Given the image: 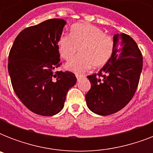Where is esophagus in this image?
Wrapping results in <instances>:
<instances>
[{
    "mask_svg": "<svg viewBox=\"0 0 153 153\" xmlns=\"http://www.w3.org/2000/svg\"><path fill=\"white\" fill-rule=\"evenodd\" d=\"M82 77H83V75H80V74H76V78H77V79H78V80H79L80 79H82Z\"/></svg>",
    "mask_w": 153,
    "mask_h": 153,
    "instance_id": "obj_1",
    "label": "esophagus"
}]
</instances>
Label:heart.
<instances>
[{
  "label": "heart",
  "instance_id": "obj_1",
  "mask_svg": "<svg viewBox=\"0 0 153 153\" xmlns=\"http://www.w3.org/2000/svg\"><path fill=\"white\" fill-rule=\"evenodd\" d=\"M58 48L60 56L65 60L71 59L79 50L80 55L67 62L66 68L80 74L91 66L98 68L106 64L114 55L115 42L113 36L104 33L100 27L78 23L71 27V35H61Z\"/></svg>",
  "mask_w": 153,
  "mask_h": 153
}]
</instances>
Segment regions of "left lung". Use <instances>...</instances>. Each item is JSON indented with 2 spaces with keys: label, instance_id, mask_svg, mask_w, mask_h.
Here are the masks:
<instances>
[{
  "label": "left lung",
  "instance_id": "8db88e82",
  "mask_svg": "<svg viewBox=\"0 0 153 153\" xmlns=\"http://www.w3.org/2000/svg\"><path fill=\"white\" fill-rule=\"evenodd\" d=\"M114 52L97 74L88 75L91 83L86 105L94 114L106 116L121 110L137 89L143 67L141 51L134 39L125 33L115 34Z\"/></svg>",
  "mask_w": 153,
  "mask_h": 153
}]
</instances>
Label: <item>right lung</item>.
Wrapping results in <instances>:
<instances>
[{
    "label": "right lung",
    "mask_w": 153,
    "mask_h": 153,
    "mask_svg": "<svg viewBox=\"0 0 153 153\" xmlns=\"http://www.w3.org/2000/svg\"><path fill=\"white\" fill-rule=\"evenodd\" d=\"M67 21L50 19L18 34L8 55V70L13 91L30 111L53 116L63 108L77 79L62 65L58 41Z\"/></svg>",
    "instance_id": "obj_1"
}]
</instances>
